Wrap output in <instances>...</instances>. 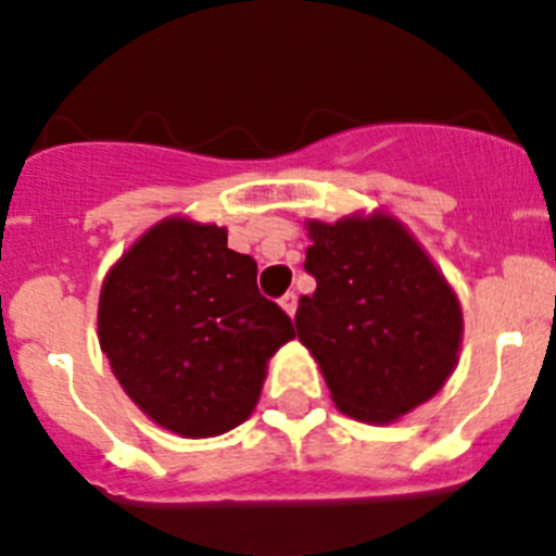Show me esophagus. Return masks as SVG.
I'll list each match as a JSON object with an SVG mask.
<instances>
[{
  "instance_id": "obj_1",
  "label": "esophagus",
  "mask_w": 556,
  "mask_h": 556,
  "mask_svg": "<svg viewBox=\"0 0 556 556\" xmlns=\"http://www.w3.org/2000/svg\"><path fill=\"white\" fill-rule=\"evenodd\" d=\"M281 308L289 314V317H294V312H298V292H287L281 298Z\"/></svg>"
}]
</instances>
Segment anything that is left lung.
I'll return each mask as SVG.
<instances>
[{
	"mask_svg": "<svg viewBox=\"0 0 556 556\" xmlns=\"http://www.w3.org/2000/svg\"><path fill=\"white\" fill-rule=\"evenodd\" d=\"M317 289L294 314L339 412L392 424L443 390L459 362L462 308L415 236L384 211L306 223Z\"/></svg>",
	"mask_w": 556,
	"mask_h": 556,
	"instance_id": "obj_1",
	"label": "left lung"
}]
</instances>
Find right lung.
Wrapping results in <instances>:
<instances>
[{"mask_svg":"<svg viewBox=\"0 0 556 556\" xmlns=\"http://www.w3.org/2000/svg\"><path fill=\"white\" fill-rule=\"evenodd\" d=\"M228 230L161 219L130 244L100 292V348L150 420L180 437L236 429L258 404L267 362L294 326L255 287Z\"/></svg>","mask_w":556,"mask_h":556,"instance_id":"obj_1","label":"right lung"}]
</instances>
